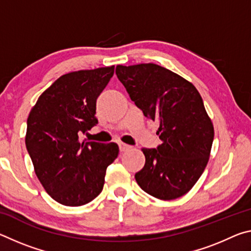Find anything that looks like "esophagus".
Here are the masks:
<instances>
[{
  "label": "esophagus",
  "mask_w": 251,
  "mask_h": 251,
  "mask_svg": "<svg viewBox=\"0 0 251 251\" xmlns=\"http://www.w3.org/2000/svg\"><path fill=\"white\" fill-rule=\"evenodd\" d=\"M118 146H120V151H121L122 152L128 151L129 148H131V146L127 145V144H125V143H120V144H118Z\"/></svg>",
  "instance_id": "esophagus-1"
}]
</instances>
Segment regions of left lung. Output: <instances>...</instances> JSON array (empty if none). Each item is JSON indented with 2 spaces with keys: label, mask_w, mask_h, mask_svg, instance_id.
<instances>
[{
  "label": "left lung",
  "mask_w": 251,
  "mask_h": 251,
  "mask_svg": "<svg viewBox=\"0 0 251 251\" xmlns=\"http://www.w3.org/2000/svg\"><path fill=\"white\" fill-rule=\"evenodd\" d=\"M116 75L144 115L159 124L161 144L142 148L146 160L136 181L161 201L184 196L205 171L215 135L201 94L180 75L152 63L117 65Z\"/></svg>",
  "instance_id": "1"
}]
</instances>
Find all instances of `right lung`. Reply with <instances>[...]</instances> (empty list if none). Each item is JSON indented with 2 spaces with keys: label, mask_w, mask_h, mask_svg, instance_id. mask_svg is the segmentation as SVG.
<instances>
[{
  "label": "right lung",
  "mask_w": 251,
  "mask_h": 251,
  "mask_svg": "<svg viewBox=\"0 0 251 251\" xmlns=\"http://www.w3.org/2000/svg\"><path fill=\"white\" fill-rule=\"evenodd\" d=\"M115 66L62 75L39 97L27 117L25 145L34 172L50 197L83 206L103 190L106 168L117 158V144L80 142L97 124L96 100Z\"/></svg>",
  "instance_id": "right-lung-1"
}]
</instances>
